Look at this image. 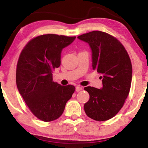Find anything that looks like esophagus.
<instances>
[{"label": "esophagus", "mask_w": 148, "mask_h": 148, "mask_svg": "<svg viewBox=\"0 0 148 148\" xmlns=\"http://www.w3.org/2000/svg\"><path fill=\"white\" fill-rule=\"evenodd\" d=\"M82 90V88L81 86H77V87H76V90H77V92L79 91H81V90Z\"/></svg>", "instance_id": "esophagus-1"}]
</instances>
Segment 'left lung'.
<instances>
[{"mask_svg": "<svg viewBox=\"0 0 148 148\" xmlns=\"http://www.w3.org/2000/svg\"><path fill=\"white\" fill-rule=\"evenodd\" d=\"M86 42L92 51V66L101 74L103 88L87 86L90 98L84 105L88 117L106 121L119 112L129 95L132 79V65L124 45L105 32L92 31L78 36Z\"/></svg>", "mask_w": 148, "mask_h": 148, "instance_id": "8db88e82", "label": "left lung"}]
</instances>
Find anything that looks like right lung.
<instances>
[{
	"label": "right lung",
	"instance_id": "1",
	"mask_svg": "<svg viewBox=\"0 0 148 148\" xmlns=\"http://www.w3.org/2000/svg\"><path fill=\"white\" fill-rule=\"evenodd\" d=\"M76 36H38L28 42L17 62L16 83L24 102L34 115L43 121H54L62 114L75 87L53 81V71L61 63V53Z\"/></svg>",
	"mask_w": 148,
	"mask_h": 148
}]
</instances>
